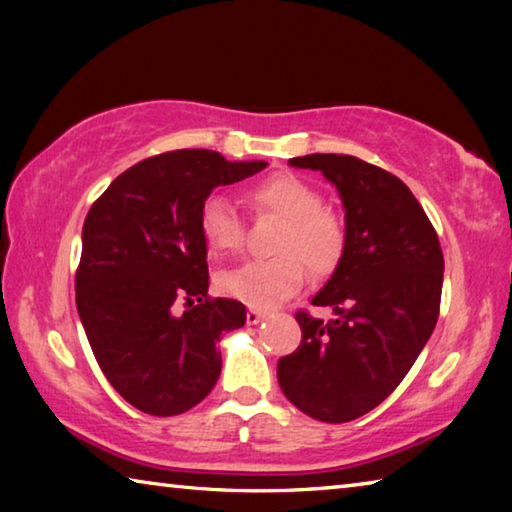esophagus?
<instances>
[{
  "label": "esophagus",
  "instance_id": "34e87169",
  "mask_svg": "<svg viewBox=\"0 0 512 512\" xmlns=\"http://www.w3.org/2000/svg\"><path fill=\"white\" fill-rule=\"evenodd\" d=\"M264 318H266V311H259V309H253V307H250V309L246 311V320H248V325H257V323H262Z\"/></svg>",
  "mask_w": 512,
  "mask_h": 512
}]
</instances>
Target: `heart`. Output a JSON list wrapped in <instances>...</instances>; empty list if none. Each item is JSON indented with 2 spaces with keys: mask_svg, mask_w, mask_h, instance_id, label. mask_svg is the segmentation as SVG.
Wrapping results in <instances>:
<instances>
[{
  "mask_svg": "<svg viewBox=\"0 0 512 512\" xmlns=\"http://www.w3.org/2000/svg\"><path fill=\"white\" fill-rule=\"evenodd\" d=\"M257 210L275 212L284 219L271 259H255L219 275L225 296L255 309L277 307L302 289L305 266L311 275L325 277L339 266L345 253V225L323 207V194L293 173H275L250 192ZM198 230L212 255H230L241 248L244 228L228 198L207 196L198 212Z\"/></svg>",
  "mask_w": 512,
  "mask_h": 512,
  "instance_id": "obj_1",
  "label": "heart"
}]
</instances>
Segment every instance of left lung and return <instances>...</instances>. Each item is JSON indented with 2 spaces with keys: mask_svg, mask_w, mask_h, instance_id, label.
I'll list each match as a JSON object with an SVG mask.
<instances>
[{
  "mask_svg": "<svg viewBox=\"0 0 512 512\" xmlns=\"http://www.w3.org/2000/svg\"><path fill=\"white\" fill-rule=\"evenodd\" d=\"M291 167L320 171L345 210V253L311 305L298 311V350L277 361L287 400L320 422H350L391 395L436 327L445 259L411 189L352 155L311 153Z\"/></svg>",
  "mask_w": 512,
  "mask_h": 512,
  "instance_id": "8db88e82",
  "label": "left lung"
}]
</instances>
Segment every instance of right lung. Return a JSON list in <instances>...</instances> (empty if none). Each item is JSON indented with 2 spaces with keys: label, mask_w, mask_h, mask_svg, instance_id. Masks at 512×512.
<instances>
[{
  "label": "right lung",
  "mask_w": 512,
  "mask_h": 512,
  "mask_svg": "<svg viewBox=\"0 0 512 512\" xmlns=\"http://www.w3.org/2000/svg\"><path fill=\"white\" fill-rule=\"evenodd\" d=\"M207 149L137 162L90 207L76 271V309L99 368L128 404L178 415L205 400L221 375L216 343L244 327L246 307L207 298V246L198 212L214 187L266 169ZM176 297L199 305L172 314Z\"/></svg>",
  "instance_id": "right-lung-1"
}]
</instances>
